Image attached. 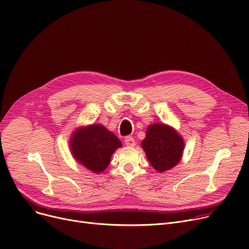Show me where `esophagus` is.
<instances>
[{
    "label": "esophagus",
    "mask_w": 249,
    "mask_h": 249,
    "mask_svg": "<svg viewBox=\"0 0 249 249\" xmlns=\"http://www.w3.org/2000/svg\"><path fill=\"white\" fill-rule=\"evenodd\" d=\"M124 142H125V144H126L127 146H130V147L135 146V139H134L133 137H131V136L126 137L125 140H124Z\"/></svg>",
    "instance_id": "34e87169"
}]
</instances>
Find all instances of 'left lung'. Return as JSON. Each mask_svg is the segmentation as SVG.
I'll use <instances>...</instances> for the list:
<instances>
[{
  "label": "left lung",
  "mask_w": 249,
  "mask_h": 249,
  "mask_svg": "<svg viewBox=\"0 0 249 249\" xmlns=\"http://www.w3.org/2000/svg\"><path fill=\"white\" fill-rule=\"evenodd\" d=\"M184 140L172 127L155 123L147 128L141 146L152 167L160 173L171 169L180 160Z\"/></svg>",
  "instance_id": "1"
}]
</instances>
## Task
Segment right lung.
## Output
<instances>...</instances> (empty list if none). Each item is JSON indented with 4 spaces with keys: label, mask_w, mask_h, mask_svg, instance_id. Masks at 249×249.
<instances>
[{
    "label": "right lung",
    "mask_w": 249,
    "mask_h": 249,
    "mask_svg": "<svg viewBox=\"0 0 249 249\" xmlns=\"http://www.w3.org/2000/svg\"><path fill=\"white\" fill-rule=\"evenodd\" d=\"M121 146L119 138L100 124L75 130L71 140L74 159L96 174L105 171L113 152Z\"/></svg>",
    "instance_id": "add662e5"
}]
</instances>
